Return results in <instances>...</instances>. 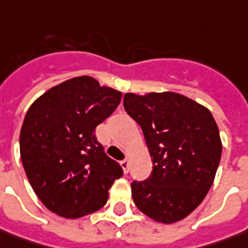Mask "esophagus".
<instances>
[{"instance_id":"1","label":"esophagus","mask_w":248,"mask_h":248,"mask_svg":"<svg viewBox=\"0 0 248 248\" xmlns=\"http://www.w3.org/2000/svg\"><path fill=\"white\" fill-rule=\"evenodd\" d=\"M121 166L124 169V174H127L129 173V166H130V162H129V159H124L121 162Z\"/></svg>"}]
</instances>
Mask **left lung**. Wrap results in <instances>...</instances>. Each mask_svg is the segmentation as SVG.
<instances>
[{
	"mask_svg": "<svg viewBox=\"0 0 248 248\" xmlns=\"http://www.w3.org/2000/svg\"><path fill=\"white\" fill-rule=\"evenodd\" d=\"M124 106L141 126L152 158L150 178L133 181V201L156 222H178L214 183L222 152L217 124L204 106L174 92L126 93Z\"/></svg>",
	"mask_w": 248,
	"mask_h": 248,
	"instance_id": "left-lung-1",
	"label": "left lung"
}]
</instances>
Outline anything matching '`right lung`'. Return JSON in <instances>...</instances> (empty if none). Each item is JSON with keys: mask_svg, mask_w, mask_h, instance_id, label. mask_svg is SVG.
<instances>
[{"mask_svg": "<svg viewBox=\"0 0 248 248\" xmlns=\"http://www.w3.org/2000/svg\"><path fill=\"white\" fill-rule=\"evenodd\" d=\"M122 93L83 75L46 90L29 108L20 130L26 175L47 210L81 218L100 210L124 174L96 139V126L119 106Z\"/></svg>", "mask_w": 248, "mask_h": 248, "instance_id": "1", "label": "right lung"}]
</instances>
